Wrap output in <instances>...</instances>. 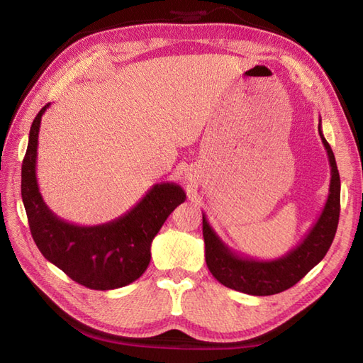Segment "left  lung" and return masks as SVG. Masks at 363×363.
<instances>
[{
	"mask_svg": "<svg viewBox=\"0 0 363 363\" xmlns=\"http://www.w3.org/2000/svg\"><path fill=\"white\" fill-rule=\"evenodd\" d=\"M318 131H320L332 168L328 196L316 223L301 239V242L286 255L272 260L240 256L223 242V239L216 235L203 213V238L206 244L207 268L224 286L259 296L279 294L298 283L327 255L339 223L340 179L333 151L323 135L321 119L318 124Z\"/></svg>",
	"mask_w": 363,
	"mask_h": 363,
	"instance_id": "left-lung-1",
	"label": "left lung"
}]
</instances>
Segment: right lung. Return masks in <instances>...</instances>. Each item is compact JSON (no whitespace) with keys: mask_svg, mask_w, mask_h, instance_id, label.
Wrapping results in <instances>:
<instances>
[{"mask_svg":"<svg viewBox=\"0 0 363 363\" xmlns=\"http://www.w3.org/2000/svg\"><path fill=\"white\" fill-rule=\"evenodd\" d=\"M43 106L33 121L21 172V195L39 251L74 281L95 291L127 286L150 265L151 242L175 207L186 200L182 186L157 183L119 218L98 225L65 221L43 201L36 179Z\"/></svg>","mask_w":363,"mask_h":363,"instance_id":"obj_1","label":"right lung"}]
</instances>
